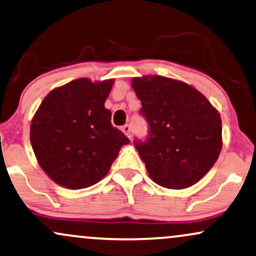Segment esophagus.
I'll return each instance as SVG.
<instances>
[{
    "instance_id": "1",
    "label": "esophagus",
    "mask_w": 256,
    "mask_h": 256,
    "mask_svg": "<svg viewBox=\"0 0 256 256\" xmlns=\"http://www.w3.org/2000/svg\"><path fill=\"white\" fill-rule=\"evenodd\" d=\"M121 130H122L123 133H124L126 135H127L129 139H130V126H129V124H124V126H123V127L121 128Z\"/></svg>"
}]
</instances>
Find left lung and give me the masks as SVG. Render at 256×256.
<instances>
[{
  "label": "left lung",
  "instance_id": "1",
  "mask_svg": "<svg viewBox=\"0 0 256 256\" xmlns=\"http://www.w3.org/2000/svg\"><path fill=\"white\" fill-rule=\"evenodd\" d=\"M141 116L148 123L145 141L135 148L153 182L184 189L200 181L214 165L222 146L220 115L194 87L169 78H134Z\"/></svg>",
  "mask_w": 256,
  "mask_h": 256
}]
</instances>
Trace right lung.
Listing matches in <instances>:
<instances>
[{
  "mask_svg": "<svg viewBox=\"0 0 256 256\" xmlns=\"http://www.w3.org/2000/svg\"><path fill=\"white\" fill-rule=\"evenodd\" d=\"M114 80L82 78L52 90L33 116L30 139L40 168L57 184L91 187L130 141L111 124L104 103Z\"/></svg>",
  "mask_w": 256,
  "mask_h": 256,
  "instance_id": "add662e5",
  "label": "right lung"
}]
</instances>
